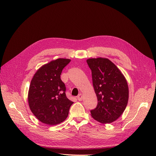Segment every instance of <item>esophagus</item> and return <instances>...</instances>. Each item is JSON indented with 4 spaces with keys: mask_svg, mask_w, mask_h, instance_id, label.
<instances>
[{
    "mask_svg": "<svg viewBox=\"0 0 156 156\" xmlns=\"http://www.w3.org/2000/svg\"><path fill=\"white\" fill-rule=\"evenodd\" d=\"M77 99H78V101H82V99H83V95H82V94H79L78 95V96H77Z\"/></svg>",
    "mask_w": 156,
    "mask_h": 156,
    "instance_id": "1",
    "label": "esophagus"
}]
</instances>
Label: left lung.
I'll return each mask as SVG.
<instances>
[{
    "label": "left lung",
    "mask_w": 156,
    "mask_h": 156,
    "mask_svg": "<svg viewBox=\"0 0 156 156\" xmlns=\"http://www.w3.org/2000/svg\"><path fill=\"white\" fill-rule=\"evenodd\" d=\"M98 105L90 112L96 120L110 123L123 114L128 101V87L123 75L116 65L105 58H89Z\"/></svg>",
    "instance_id": "8db88e82"
}]
</instances>
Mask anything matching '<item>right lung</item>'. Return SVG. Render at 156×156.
Listing matches in <instances>:
<instances>
[{
    "mask_svg": "<svg viewBox=\"0 0 156 156\" xmlns=\"http://www.w3.org/2000/svg\"><path fill=\"white\" fill-rule=\"evenodd\" d=\"M70 62L66 58L51 61L41 66L31 81L29 106L34 116L44 123L57 125L69 115L73 102L66 96V87L60 75Z\"/></svg>",
    "mask_w": 156,
    "mask_h": 156,
    "instance_id": "right-lung-1",
    "label": "right lung"
}]
</instances>
